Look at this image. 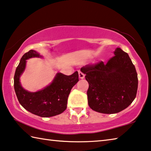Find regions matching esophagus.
<instances>
[{"label":"esophagus","mask_w":151,"mask_h":151,"mask_svg":"<svg viewBox=\"0 0 151 151\" xmlns=\"http://www.w3.org/2000/svg\"><path fill=\"white\" fill-rule=\"evenodd\" d=\"M85 77V74L81 72V71H79V78L80 79H83Z\"/></svg>","instance_id":"obj_1"}]
</instances>
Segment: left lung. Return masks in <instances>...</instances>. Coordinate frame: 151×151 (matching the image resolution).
<instances>
[{"label": "left lung", "mask_w": 151, "mask_h": 151, "mask_svg": "<svg viewBox=\"0 0 151 151\" xmlns=\"http://www.w3.org/2000/svg\"><path fill=\"white\" fill-rule=\"evenodd\" d=\"M114 53L106 63L100 61L81 68L89 83L88 105L100 113L121 112L137 96V73L129 55L120 48Z\"/></svg>", "instance_id": "1"}]
</instances>
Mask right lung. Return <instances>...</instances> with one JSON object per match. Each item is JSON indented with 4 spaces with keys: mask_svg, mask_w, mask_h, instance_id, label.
Instances as JSON below:
<instances>
[{
    "mask_svg": "<svg viewBox=\"0 0 151 151\" xmlns=\"http://www.w3.org/2000/svg\"><path fill=\"white\" fill-rule=\"evenodd\" d=\"M39 53L30 50L22 57L14 76V88L17 99L23 107L31 113L41 117H51L65 110L71 88L79 81L78 72L70 76L56 74L51 84L36 92H28L20 83V76L24 70L27 59L40 58Z\"/></svg>",
    "mask_w": 151,
    "mask_h": 151,
    "instance_id": "add662e5",
    "label": "right lung"
}]
</instances>
